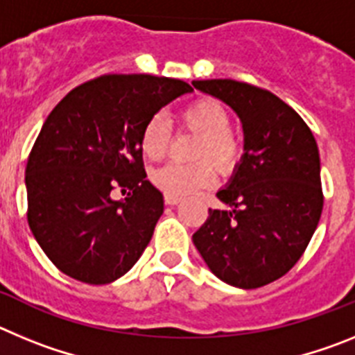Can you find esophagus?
I'll return each mask as SVG.
<instances>
[{
	"instance_id": "obj_1",
	"label": "esophagus",
	"mask_w": 355,
	"mask_h": 355,
	"mask_svg": "<svg viewBox=\"0 0 355 355\" xmlns=\"http://www.w3.org/2000/svg\"><path fill=\"white\" fill-rule=\"evenodd\" d=\"M180 202H181V197L165 196V205H167V206H178Z\"/></svg>"
}]
</instances>
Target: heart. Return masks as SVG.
I'll return each mask as SVG.
<instances>
[{"instance_id":"1","label":"heart","mask_w":355,"mask_h":355,"mask_svg":"<svg viewBox=\"0 0 355 355\" xmlns=\"http://www.w3.org/2000/svg\"><path fill=\"white\" fill-rule=\"evenodd\" d=\"M181 124L188 131L199 135L193 158L209 159L220 172H231L241 156V142L231 128V114L220 101L200 97L184 106L180 114ZM171 142V128L167 119L156 114L146 122L140 135V147L149 159H162ZM150 181L165 196L184 197L200 188L211 187L215 171L209 162L192 165L168 163L153 172Z\"/></svg>"}]
</instances>
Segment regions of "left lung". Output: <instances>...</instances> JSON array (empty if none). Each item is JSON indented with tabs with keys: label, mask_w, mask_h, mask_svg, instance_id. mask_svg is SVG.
<instances>
[{
	"label": "left lung",
	"mask_w": 355,
	"mask_h": 355,
	"mask_svg": "<svg viewBox=\"0 0 355 355\" xmlns=\"http://www.w3.org/2000/svg\"><path fill=\"white\" fill-rule=\"evenodd\" d=\"M238 115L243 155L192 236L209 270L241 290L265 286L299 261L320 222L324 196L318 146L293 108L234 80L192 81Z\"/></svg>",
	"instance_id": "1"
}]
</instances>
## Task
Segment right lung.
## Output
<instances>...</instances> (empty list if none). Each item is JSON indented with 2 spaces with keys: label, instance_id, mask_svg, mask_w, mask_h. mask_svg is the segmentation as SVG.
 <instances>
[{
  "label": "right lung",
  "instance_id": "right-lung-1",
  "mask_svg": "<svg viewBox=\"0 0 355 355\" xmlns=\"http://www.w3.org/2000/svg\"><path fill=\"white\" fill-rule=\"evenodd\" d=\"M187 92L174 78L108 74L71 90L46 119L26 165L28 224L65 275L108 284L139 261L163 213L140 135ZM117 187L121 201L111 197Z\"/></svg>",
  "mask_w": 355,
  "mask_h": 355
}]
</instances>
